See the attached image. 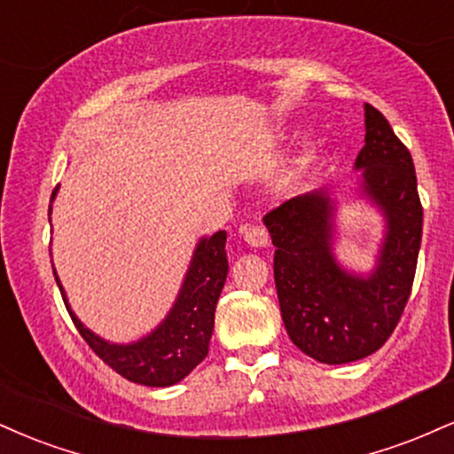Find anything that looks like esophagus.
<instances>
[{
  "label": "esophagus",
  "instance_id": "34e87169",
  "mask_svg": "<svg viewBox=\"0 0 454 454\" xmlns=\"http://www.w3.org/2000/svg\"><path fill=\"white\" fill-rule=\"evenodd\" d=\"M243 239L249 247H269V232L262 226H245L243 228Z\"/></svg>",
  "mask_w": 454,
  "mask_h": 454
}]
</instances>
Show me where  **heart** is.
<instances>
[{
	"mask_svg": "<svg viewBox=\"0 0 454 454\" xmlns=\"http://www.w3.org/2000/svg\"><path fill=\"white\" fill-rule=\"evenodd\" d=\"M333 151H335V140L326 137V134H317V137L305 140L294 155L293 175L303 176L307 173H311V170L317 168L320 164H325V161L331 158Z\"/></svg>",
	"mask_w": 454,
	"mask_h": 454,
	"instance_id": "heart-1",
	"label": "heart"
}]
</instances>
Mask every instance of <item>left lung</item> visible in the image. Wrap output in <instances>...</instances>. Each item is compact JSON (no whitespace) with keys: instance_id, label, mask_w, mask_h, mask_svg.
<instances>
[{"instance_id":"obj_1","label":"left lung","mask_w":454,"mask_h":454,"mask_svg":"<svg viewBox=\"0 0 454 454\" xmlns=\"http://www.w3.org/2000/svg\"><path fill=\"white\" fill-rule=\"evenodd\" d=\"M346 194L320 187L264 217L275 245L273 273L290 340L317 363L361 361L388 340L410 299L423 237L414 161L384 114L364 104V147ZM364 201L383 217L374 264L352 270L336 258L341 204Z\"/></svg>"}]
</instances>
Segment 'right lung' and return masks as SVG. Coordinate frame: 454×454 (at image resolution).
Instances as JSON below:
<instances>
[{
	"label": "right lung",
	"instance_id": "add662e5",
	"mask_svg": "<svg viewBox=\"0 0 454 454\" xmlns=\"http://www.w3.org/2000/svg\"><path fill=\"white\" fill-rule=\"evenodd\" d=\"M57 192L59 187H55L51 202L55 200ZM51 211L53 207L49 209V220ZM53 273L78 333L108 367L121 373L129 382L145 384V387H173L185 376H190L192 369L205 361V356L209 354L217 299H220L228 275L226 231H217L211 237L198 239L168 314L161 317L158 326L128 343L104 340L82 325L81 317L72 311L55 269Z\"/></svg>",
	"mask_w": 454,
	"mask_h": 454
}]
</instances>
